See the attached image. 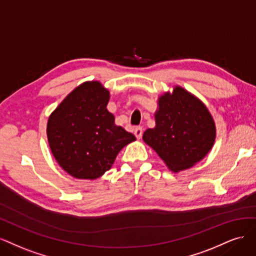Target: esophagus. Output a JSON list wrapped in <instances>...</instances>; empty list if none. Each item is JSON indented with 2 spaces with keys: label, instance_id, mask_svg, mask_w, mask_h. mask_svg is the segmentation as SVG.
<instances>
[{
  "label": "esophagus",
  "instance_id": "obj_1",
  "mask_svg": "<svg viewBox=\"0 0 256 256\" xmlns=\"http://www.w3.org/2000/svg\"><path fill=\"white\" fill-rule=\"evenodd\" d=\"M134 133H135L136 138H137V139H140V138L142 137V134H144V128H142V126H137V128H135V130H134Z\"/></svg>",
  "mask_w": 256,
  "mask_h": 256
}]
</instances>
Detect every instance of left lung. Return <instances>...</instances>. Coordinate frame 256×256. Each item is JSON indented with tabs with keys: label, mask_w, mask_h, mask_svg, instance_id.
Returning <instances> with one entry per match:
<instances>
[{
	"label": "left lung",
	"mask_w": 256,
	"mask_h": 256,
	"mask_svg": "<svg viewBox=\"0 0 256 256\" xmlns=\"http://www.w3.org/2000/svg\"><path fill=\"white\" fill-rule=\"evenodd\" d=\"M158 106L156 126L144 132V142L173 172L192 167L215 142L216 126L210 112L182 87L162 96Z\"/></svg>",
	"instance_id": "1"
}]
</instances>
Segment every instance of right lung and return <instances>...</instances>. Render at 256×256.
Returning a JSON list of instances; mask_svg holds the SVG:
<instances>
[{"mask_svg":"<svg viewBox=\"0 0 256 256\" xmlns=\"http://www.w3.org/2000/svg\"><path fill=\"white\" fill-rule=\"evenodd\" d=\"M110 92L98 82L80 85L48 118V144L60 166L76 178L96 180L108 171L123 146L136 137L114 126L107 110Z\"/></svg>","mask_w":256,"mask_h":256,"instance_id":"obj_1","label":"right lung"}]
</instances>
